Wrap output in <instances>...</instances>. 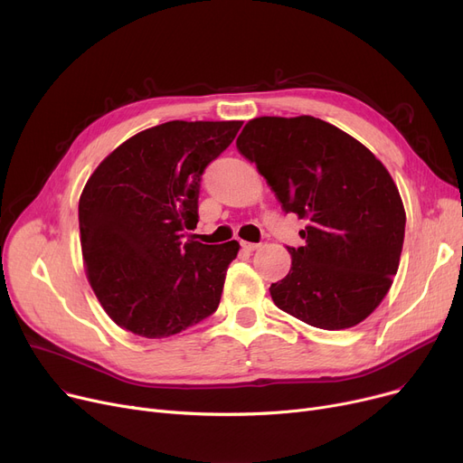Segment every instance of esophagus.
<instances>
[{
	"mask_svg": "<svg viewBox=\"0 0 463 463\" xmlns=\"http://www.w3.org/2000/svg\"><path fill=\"white\" fill-rule=\"evenodd\" d=\"M259 246H260V244H253V241H241V250L248 251V253L259 250Z\"/></svg>",
	"mask_w": 463,
	"mask_h": 463,
	"instance_id": "1",
	"label": "esophagus"
}]
</instances>
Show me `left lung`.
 Returning a JSON list of instances; mask_svg holds the SVG:
<instances>
[{"label":"left lung","mask_w":463,"mask_h":463,"mask_svg":"<svg viewBox=\"0 0 463 463\" xmlns=\"http://www.w3.org/2000/svg\"><path fill=\"white\" fill-rule=\"evenodd\" d=\"M238 152L257 165L285 213L307 223L274 304L306 325L344 330L381 304L398 272L405 210L383 163L313 116L248 121Z\"/></svg>","instance_id":"obj_1"}]
</instances>
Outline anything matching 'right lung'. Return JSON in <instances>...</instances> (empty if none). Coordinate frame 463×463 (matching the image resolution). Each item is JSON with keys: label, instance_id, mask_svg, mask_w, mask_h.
<instances>
[{"label": "right lung", "instance_id": "obj_1", "mask_svg": "<svg viewBox=\"0 0 463 463\" xmlns=\"http://www.w3.org/2000/svg\"><path fill=\"white\" fill-rule=\"evenodd\" d=\"M241 121H166L95 168L79 203L86 274L109 317L142 337L175 335L217 309L240 250L194 241L204 168Z\"/></svg>", "mask_w": 463, "mask_h": 463}]
</instances>
